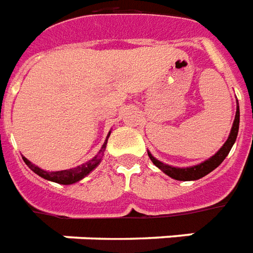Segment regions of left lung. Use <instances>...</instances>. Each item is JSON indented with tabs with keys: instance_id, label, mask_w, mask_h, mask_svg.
<instances>
[{
	"instance_id": "obj_1",
	"label": "left lung",
	"mask_w": 253,
	"mask_h": 253,
	"mask_svg": "<svg viewBox=\"0 0 253 253\" xmlns=\"http://www.w3.org/2000/svg\"><path fill=\"white\" fill-rule=\"evenodd\" d=\"M238 125H240V109H238L237 103V112H236V117H234V123H233L232 130H230V135L227 137V140L225 141V144L219 148V151L216 152L215 155H212L211 158H209L207 161H204L202 164L195 165V166H191V168H174V166H170V165H166L164 162H161L157 158H154L151 154L148 152V157L152 161V164L155 165L157 168L164 171L165 174H168L171 178L178 181H193L199 180L204 175H207L209 173H211L212 170L216 169L219 165L223 162V159L226 158L227 154L232 150L234 141L237 139L238 133Z\"/></svg>"
}]
</instances>
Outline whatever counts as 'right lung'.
Segmentation results:
<instances>
[{
	"instance_id": "right-lung-1",
	"label": "right lung",
	"mask_w": 253,
	"mask_h": 253,
	"mask_svg": "<svg viewBox=\"0 0 253 253\" xmlns=\"http://www.w3.org/2000/svg\"><path fill=\"white\" fill-rule=\"evenodd\" d=\"M109 135H110V132H109ZM109 135H107V137H109ZM106 144L107 139L106 141L103 143V146H102L99 154H98L96 157H94L91 161H88V162L80 165L78 168H73V169L68 170H61V171H46V170L39 169L38 166L32 165L31 162L27 158H24V157H23V159H24V162H26L27 166H28L34 173H37L38 175H41L44 180L53 181V182L62 184V185H71V184H75V182H78V181H80L82 178H84L85 175L89 174L98 165L101 164L102 157H103V151H105V148H106Z\"/></svg>"
}]
</instances>
